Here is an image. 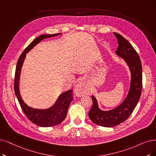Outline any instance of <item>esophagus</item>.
<instances>
[{"label":"esophagus","instance_id":"obj_1","mask_svg":"<svg viewBox=\"0 0 156 156\" xmlns=\"http://www.w3.org/2000/svg\"><path fill=\"white\" fill-rule=\"evenodd\" d=\"M86 93V90L84 88V86L82 83H79L76 89V93L77 96L81 97Z\"/></svg>","mask_w":156,"mask_h":156}]
</instances>
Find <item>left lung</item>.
Instances as JSON below:
<instances>
[{"label": "left lung", "mask_w": 156, "mask_h": 156, "mask_svg": "<svg viewBox=\"0 0 156 156\" xmlns=\"http://www.w3.org/2000/svg\"><path fill=\"white\" fill-rule=\"evenodd\" d=\"M118 40L116 53L124 59L131 72V83L127 98L119 106L108 111L98 108L97 99L91 96L93 105L89 112L90 120L97 125L113 127L125 122L138 104L142 91V66L140 58L132 45L118 33H114Z\"/></svg>", "instance_id": "obj_1"}]
</instances>
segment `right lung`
<instances>
[{
  "label": "right lung",
  "mask_w": 156,
  "mask_h": 156,
  "mask_svg": "<svg viewBox=\"0 0 156 156\" xmlns=\"http://www.w3.org/2000/svg\"><path fill=\"white\" fill-rule=\"evenodd\" d=\"M61 33L54 34H43L38 36V38L34 40L25 48L23 52L18 58L16 63L14 81V90L15 95L18 102H19L22 109L28 119L36 124V125L40 127H48L57 126L65 119L67 115L68 107H69L73 98V91L72 90H70L62 93L59 96L56 102L55 103L53 106L48 109H37L30 108L23 101L20 94L19 81L21 68L22 66L25 58H26V54L29 52L36 44H38L43 39L58 36Z\"/></svg>",
  "instance_id": "right-lung-1"
}]
</instances>
